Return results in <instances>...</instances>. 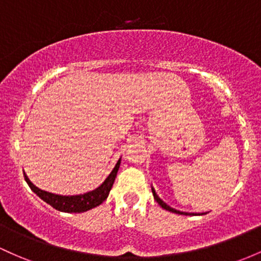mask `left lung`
I'll use <instances>...</instances> for the list:
<instances>
[{"instance_id":"8db88e82","label":"left lung","mask_w":261,"mask_h":261,"mask_svg":"<svg viewBox=\"0 0 261 261\" xmlns=\"http://www.w3.org/2000/svg\"><path fill=\"white\" fill-rule=\"evenodd\" d=\"M152 193H153V198L156 199V202L159 203L160 205H161V207L163 208V210H166V211H170V212H173V213H179V212H177L176 210H173V208H171L170 205H167V204H166V203L163 202V200H162L161 198H160L159 196H157V194H156V192H154L153 188H152Z\"/></svg>"}]
</instances>
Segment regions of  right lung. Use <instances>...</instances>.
I'll return each instance as SVG.
<instances>
[{"label":"right lung","mask_w":261,"mask_h":261,"mask_svg":"<svg viewBox=\"0 0 261 261\" xmlns=\"http://www.w3.org/2000/svg\"><path fill=\"white\" fill-rule=\"evenodd\" d=\"M120 167V160L114 167V170L111 171V173L109 174L104 182L99 186L98 188L93 191H89L87 193L83 194H76V196H59V194L49 193V192H45L37 188L32 182L30 181L28 177H25V181L30 185L31 190H32L39 198L44 200L45 203L51 205L54 210L59 212H64V213H83V212H87L89 210H93V208L98 207L101 204L105 199L108 198L109 193H110L111 187H113L114 181H115V177L117 174Z\"/></svg>","instance_id":"1"}]
</instances>
